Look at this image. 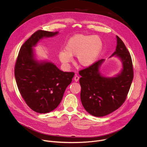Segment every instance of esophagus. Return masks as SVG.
<instances>
[{
	"label": "esophagus",
	"mask_w": 147,
	"mask_h": 147,
	"mask_svg": "<svg viewBox=\"0 0 147 147\" xmlns=\"http://www.w3.org/2000/svg\"><path fill=\"white\" fill-rule=\"evenodd\" d=\"M79 78H80V77H79L78 76H77V75H76V76H74V81H76V82L78 81Z\"/></svg>",
	"instance_id": "obj_1"
}]
</instances>
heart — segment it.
<instances>
[{
    "mask_svg": "<svg viewBox=\"0 0 147 147\" xmlns=\"http://www.w3.org/2000/svg\"><path fill=\"white\" fill-rule=\"evenodd\" d=\"M103 46L101 38L97 35L76 34L69 39L65 51H61L59 57L68 66L71 57L76 56V62L83 67L91 66L98 57Z\"/></svg>",
    "mask_w": 147,
    "mask_h": 147,
    "instance_id": "heart-1",
    "label": "heart"
}]
</instances>
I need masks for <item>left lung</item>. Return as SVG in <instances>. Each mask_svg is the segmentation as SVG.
I'll list each match as a JSON object with an SVG mask.
<instances>
[{"label":"left lung","instance_id":"1","mask_svg":"<svg viewBox=\"0 0 147 147\" xmlns=\"http://www.w3.org/2000/svg\"><path fill=\"white\" fill-rule=\"evenodd\" d=\"M117 37L116 55L123 62L121 73L115 77L106 78L99 73L104 59L94 62L79 71L81 76L80 97L84 109L92 116L102 117L119 109L126 99L134 77L131 55L122 40Z\"/></svg>","mask_w":147,"mask_h":147}]
</instances>
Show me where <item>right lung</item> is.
<instances>
[{
  "label": "right lung",
  "mask_w": 147,
  "mask_h": 147,
  "mask_svg": "<svg viewBox=\"0 0 147 147\" xmlns=\"http://www.w3.org/2000/svg\"><path fill=\"white\" fill-rule=\"evenodd\" d=\"M57 33L36 31L21 47L16 61L14 76L19 92L27 105L39 113L57 107L74 76V72L60 70L52 63H39L34 59L32 47L39 40Z\"/></svg>",
  "instance_id": "obj_1"
}]
</instances>
